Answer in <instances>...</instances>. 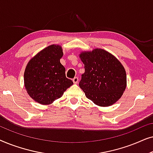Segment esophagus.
I'll use <instances>...</instances> for the list:
<instances>
[{
    "mask_svg": "<svg viewBox=\"0 0 153 153\" xmlns=\"http://www.w3.org/2000/svg\"><path fill=\"white\" fill-rule=\"evenodd\" d=\"M73 83H74V84H76L77 83H78V81H79V78L78 77H74V79H73Z\"/></svg>",
    "mask_w": 153,
    "mask_h": 153,
    "instance_id": "esophagus-1",
    "label": "esophagus"
}]
</instances>
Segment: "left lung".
Wrapping results in <instances>:
<instances>
[{
    "mask_svg": "<svg viewBox=\"0 0 153 153\" xmlns=\"http://www.w3.org/2000/svg\"><path fill=\"white\" fill-rule=\"evenodd\" d=\"M79 57L85 68L79 86L86 97L100 106L116 103L127 86L126 72L121 62L102 49L82 51Z\"/></svg>",
    "mask_w": 153,
    "mask_h": 153,
    "instance_id": "obj_1",
    "label": "left lung"
}]
</instances>
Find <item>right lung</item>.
Listing matches in <instances>:
<instances>
[{
  "mask_svg": "<svg viewBox=\"0 0 153 153\" xmlns=\"http://www.w3.org/2000/svg\"><path fill=\"white\" fill-rule=\"evenodd\" d=\"M63 56L61 46L52 45L31 58L24 72V85L29 96L43 105L51 104L61 97L73 85L65 76V68L60 60Z\"/></svg>",
  "mask_w": 153,
  "mask_h": 153,
  "instance_id": "right-lung-1",
  "label": "right lung"
}]
</instances>
